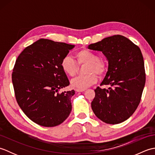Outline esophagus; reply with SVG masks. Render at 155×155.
Instances as JSON below:
<instances>
[{
	"label": "esophagus",
	"mask_w": 155,
	"mask_h": 155,
	"mask_svg": "<svg viewBox=\"0 0 155 155\" xmlns=\"http://www.w3.org/2000/svg\"><path fill=\"white\" fill-rule=\"evenodd\" d=\"M85 89H80V88H76V91L77 92H83Z\"/></svg>",
	"instance_id": "esophagus-1"
}]
</instances>
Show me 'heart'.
<instances>
[{"label":"heart","mask_w":155,"mask_h":155,"mask_svg":"<svg viewBox=\"0 0 155 155\" xmlns=\"http://www.w3.org/2000/svg\"><path fill=\"white\" fill-rule=\"evenodd\" d=\"M78 65L86 64L84 73L87 74L78 76L71 81L72 87L80 89H85L97 82L98 77L104 75L107 70L105 62L99 58L97 54L88 49H82L74 54ZM76 63V64H77ZM69 56H65L61 61V67L64 73L70 77H73L78 71V66Z\"/></svg>","instance_id":"1"}]
</instances>
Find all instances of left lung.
Segmentation results:
<instances>
[{
    "mask_svg": "<svg viewBox=\"0 0 155 155\" xmlns=\"http://www.w3.org/2000/svg\"><path fill=\"white\" fill-rule=\"evenodd\" d=\"M101 51L108 62V71L101 85L110 87L94 90L91 103L94 114L107 124L127 120L136 110L145 84L143 57L139 47L122 35L107 37L88 45Z\"/></svg>",
    "mask_w": 155,
    "mask_h": 155,
    "instance_id": "8db88e82",
    "label": "left lung"
}]
</instances>
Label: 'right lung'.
<instances>
[{
	"instance_id": "obj_1",
	"label": "right lung",
	"mask_w": 155,
	"mask_h": 155,
	"mask_svg": "<svg viewBox=\"0 0 155 155\" xmlns=\"http://www.w3.org/2000/svg\"><path fill=\"white\" fill-rule=\"evenodd\" d=\"M74 47L41 38L16 59L12 74L16 101L24 113L41 126H57L71 113L74 91H59L70 84L61 61Z\"/></svg>"
}]
</instances>
